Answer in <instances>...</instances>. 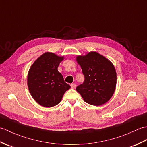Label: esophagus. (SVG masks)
<instances>
[{
	"instance_id": "obj_1",
	"label": "esophagus",
	"mask_w": 147,
	"mask_h": 147,
	"mask_svg": "<svg viewBox=\"0 0 147 147\" xmlns=\"http://www.w3.org/2000/svg\"><path fill=\"white\" fill-rule=\"evenodd\" d=\"M71 88L74 89V88H76V84H74V83H72L71 85Z\"/></svg>"
}]
</instances>
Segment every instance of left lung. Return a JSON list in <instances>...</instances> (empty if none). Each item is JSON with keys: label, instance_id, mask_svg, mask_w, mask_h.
Instances as JSON below:
<instances>
[{"label": "left lung", "instance_id": "1", "mask_svg": "<svg viewBox=\"0 0 147 147\" xmlns=\"http://www.w3.org/2000/svg\"><path fill=\"white\" fill-rule=\"evenodd\" d=\"M76 60L85 76L83 83L76 87V91L89 104L98 106L105 104L116 87L117 74L113 64L96 52L78 55Z\"/></svg>", "mask_w": 147, "mask_h": 147}]
</instances>
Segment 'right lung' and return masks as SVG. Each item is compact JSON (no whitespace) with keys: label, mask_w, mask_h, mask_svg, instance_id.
<instances>
[{"label":"right lung","mask_w":147,"mask_h":147,"mask_svg":"<svg viewBox=\"0 0 147 147\" xmlns=\"http://www.w3.org/2000/svg\"><path fill=\"white\" fill-rule=\"evenodd\" d=\"M64 56L52 52L41 55L30 67L27 83L31 95L40 105L51 107L61 102L64 93L71 88L58 71Z\"/></svg>","instance_id":"right-lung-1"}]
</instances>
